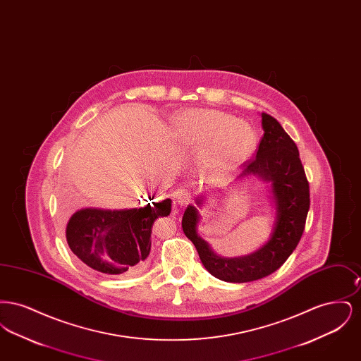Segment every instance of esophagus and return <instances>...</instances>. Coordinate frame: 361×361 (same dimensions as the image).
Returning a JSON list of instances; mask_svg holds the SVG:
<instances>
[{
	"instance_id": "obj_1",
	"label": "esophagus",
	"mask_w": 361,
	"mask_h": 361,
	"mask_svg": "<svg viewBox=\"0 0 361 361\" xmlns=\"http://www.w3.org/2000/svg\"><path fill=\"white\" fill-rule=\"evenodd\" d=\"M190 197L192 196H190V192H189L188 189H177L176 193H174V200H176V203L178 206H188L189 203H190Z\"/></svg>"
}]
</instances>
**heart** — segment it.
<instances>
[{"instance_id": "obj_1", "label": "heart", "mask_w": 361, "mask_h": 361, "mask_svg": "<svg viewBox=\"0 0 361 361\" xmlns=\"http://www.w3.org/2000/svg\"><path fill=\"white\" fill-rule=\"evenodd\" d=\"M176 137L189 150L207 154V162L214 166L240 165L257 143L250 124L215 109L183 112L176 121Z\"/></svg>"}]
</instances>
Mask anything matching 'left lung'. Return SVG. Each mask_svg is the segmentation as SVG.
I'll use <instances>...</instances> for the list:
<instances>
[{
	"instance_id": "8db88e82",
	"label": "left lung",
	"mask_w": 361,
	"mask_h": 361,
	"mask_svg": "<svg viewBox=\"0 0 361 361\" xmlns=\"http://www.w3.org/2000/svg\"><path fill=\"white\" fill-rule=\"evenodd\" d=\"M264 137L257 154L243 166L238 178L257 176L271 183L276 219L271 238L256 252L242 257L224 258L214 253L211 246L197 233L200 215L197 208L188 206L183 216V230L193 242L204 268L212 276L228 283H247L277 271L298 246L310 208L309 181L299 158V150L280 123L262 112ZM203 204V197L196 199Z\"/></svg>"
}]
</instances>
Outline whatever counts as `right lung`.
<instances>
[{
  "label": "right lung",
  "instance_id": "add662e5",
  "mask_svg": "<svg viewBox=\"0 0 361 361\" xmlns=\"http://www.w3.org/2000/svg\"><path fill=\"white\" fill-rule=\"evenodd\" d=\"M171 209V199L128 209L82 208L71 215L66 240L90 269L104 276L137 275L149 265L155 219Z\"/></svg>",
  "mask_w": 361,
  "mask_h": 361
}]
</instances>
